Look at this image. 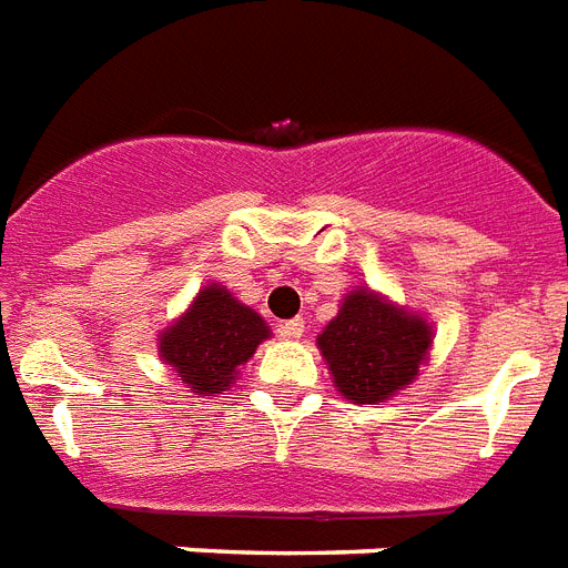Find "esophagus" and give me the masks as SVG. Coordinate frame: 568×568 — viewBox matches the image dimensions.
I'll return each instance as SVG.
<instances>
[{"label":"esophagus","mask_w":568,"mask_h":568,"mask_svg":"<svg viewBox=\"0 0 568 568\" xmlns=\"http://www.w3.org/2000/svg\"><path fill=\"white\" fill-rule=\"evenodd\" d=\"M303 318H292V321H283L280 324V336L283 338H301L303 336Z\"/></svg>","instance_id":"34e87169"}]
</instances>
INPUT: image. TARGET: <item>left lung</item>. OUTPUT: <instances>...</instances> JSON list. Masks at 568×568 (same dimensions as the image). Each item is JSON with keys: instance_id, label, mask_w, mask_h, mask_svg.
<instances>
[{"instance_id": "left-lung-1", "label": "left lung", "mask_w": 568, "mask_h": 568, "mask_svg": "<svg viewBox=\"0 0 568 568\" xmlns=\"http://www.w3.org/2000/svg\"><path fill=\"white\" fill-rule=\"evenodd\" d=\"M433 336L424 315L359 285L342 297L336 318L321 329L318 351L345 400L386 404L418 379Z\"/></svg>"}]
</instances>
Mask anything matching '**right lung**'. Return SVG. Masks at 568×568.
Instances as JSON below:
<instances>
[{
  "instance_id": "add662e5",
  "label": "right lung",
  "mask_w": 568,
  "mask_h": 568,
  "mask_svg": "<svg viewBox=\"0 0 568 568\" xmlns=\"http://www.w3.org/2000/svg\"><path fill=\"white\" fill-rule=\"evenodd\" d=\"M271 338L256 310L221 283L196 292L189 310L159 333V359L200 397H217L235 383L239 368Z\"/></svg>"
}]
</instances>
